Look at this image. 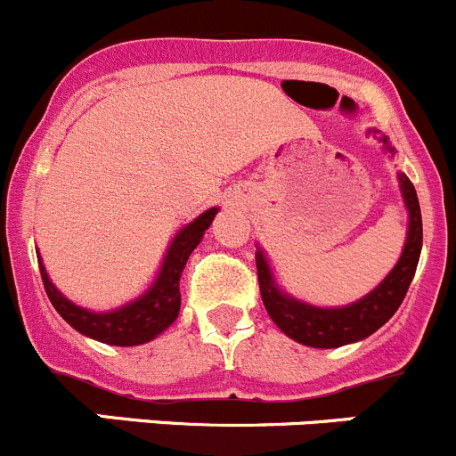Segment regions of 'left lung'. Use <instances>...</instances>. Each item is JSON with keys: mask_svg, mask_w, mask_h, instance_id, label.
Here are the masks:
<instances>
[{"mask_svg": "<svg viewBox=\"0 0 456 456\" xmlns=\"http://www.w3.org/2000/svg\"><path fill=\"white\" fill-rule=\"evenodd\" d=\"M379 141L384 150L395 156V147H390L388 136H379ZM397 181L403 196V205L408 209V236L402 257H399L393 271L372 289L369 296L353 302V305L339 306V309H322V306L306 305V302L296 300L293 296H287L275 284L265 251H256L257 282H260L262 302H265L266 314L271 315V320L278 324V329L284 335L305 344V346L338 348L344 346V344H353L369 338V335L381 329L395 315V311L399 309V305L406 297L412 278H415L421 242H424L421 209L415 185L402 172L397 174Z\"/></svg>", "mask_w": 456, "mask_h": 456, "instance_id": "1", "label": "left lung"}]
</instances>
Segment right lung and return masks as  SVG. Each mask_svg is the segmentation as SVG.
Masks as SVG:
<instances>
[{
  "label": "right lung",
  "mask_w": 456,
  "mask_h": 456,
  "mask_svg": "<svg viewBox=\"0 0 456 456\" xmlns=\"http://www.w3.org/2000/svg\"><path fill=\"white\" fill-rule=\"evenodd\" d=\"M216 214H218V207H211L205 214H200L199 218L191 220L190 224H185L174 236L151 287L136 300L127 302V305L118 306V309L94 314V311H87L84 306H77L75 302L68 300L50 282L41 256H37L45 293H48L57 314L72 329L84 333L86 338H92L103 344H112V346H139V344L150 342V339L159 338L167 326H172L174 320L178 317V311H181V291H178L181 273L187 265V257L199 247V242L202 240L207 229H209Z\"/></svg>",
  "instance_id": "obj_1"
}]
</instances>
